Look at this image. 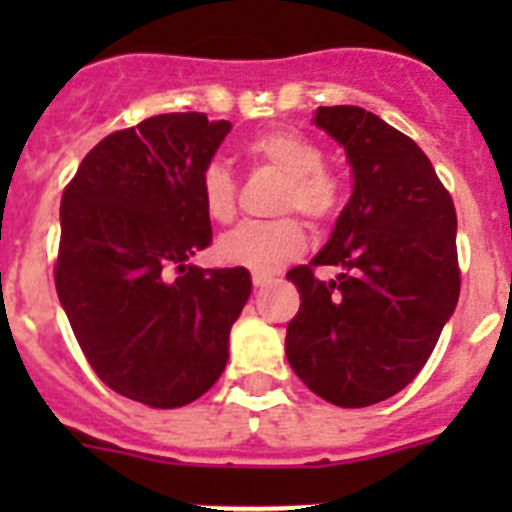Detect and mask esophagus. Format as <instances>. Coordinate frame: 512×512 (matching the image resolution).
<instances>
[{"mask_svg": "<svg viewBox=\"0 0 512 512\" xmlns=\"http://www.w3.org/2000/svg\"><path fill=\"white\" fill-rule=\"evenodd\" d=\"M251 279H253V287H266V284L271 282V274H264V271H253Z\"/></svg>", "mask_w": 512, "mask_h": 512, "instance_id": "esophagus-1", "label": "esophagus"}]
</instances>
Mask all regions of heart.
I'll use <instances>...</instances> for the list:
<instances>
[{
	"instance_id": "b5f03b06",
	"label": "heart",
	"mask_w": 512,
	"mask_h": 512,
	"mask_svg": "<svg viewBox=\"0 0 512 512\" xmlns=\"http://www.w3.org/2000/svg\"><path fill=\"white\" fill-rule=\"evenodd\" d=\"M248 158L284 174L279 210L302 212L323 223L341 202L338 182L323 169L325 156L315 140L297 130H269L248 143ZM200 200L212 223H230L235 217V179L223 164H207L200 174ZM307 246V235L297 217H279L269 223H246L225 233L217 243V259L253 271H277L297 259Z\"/></svg>"
}]
</instances>
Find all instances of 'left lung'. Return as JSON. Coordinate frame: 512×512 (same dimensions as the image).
<instances>
[{"mask_svg": "<svg viewBox=\"0 0 512 512\" xmlns=\"http://www.w3.org/2000/svg\"><path fill=\"white\" fill-rule=\"evenodd\" d=\"M354 192L328 243L287 271L300 310L284 351L297 377L338 408H366L408 387L459 302L456 210L415 140L354 104L318 107ZM312 265L342 274L320 283Z\"/></svg>", "mask_w": 512, "mask_h": 512, "instance_id": "1", "label": "left lung"}]
</instances>
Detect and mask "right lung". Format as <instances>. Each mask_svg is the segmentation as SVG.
<instances>
[{
	"mask_svg": "<svg viewBox=\"0 0 512 512\" xmlns=\"http://www.w3.org/2000/svg\"><path fill=\"white\" fill-rule=\"evenodd\" d=\"M228 120L169 112L99 140L61 197L56 292L81 351L110 390L182 408L228 364L251 274L200 269L212 243L200 174Z\"/></svg>",
	"mask_w": 512,
	"mask_h": 512,
	"instance_id": "right-lung-1",
	"label": "right lung"
}]
</instances>
